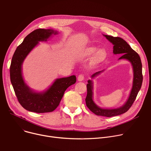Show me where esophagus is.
Segmentation results:
<instances>
[{
	"label": "esophagus",
	"instance_id": "34e87169",
	"mask_svg": "<svg viewBox=\"0 0 151 151\" xmlns=\"http://www.w3.org/2000/svg\"><path fill=\"white\" fill-rule=\"evenodd\" d=\"M84 79V75H83V74L79 75L78 76V80L79 81H83Z\"/></svg>",
	"mask_w": 151,
	"mask_h": 151
}]
</instances>
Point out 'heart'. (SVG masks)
Instances as JSON below:
<instances>
[{"mask_svg":"<svg viewBox=\"0 0 151 151\" xmlns=\"http://www.w3.org/2000/svg\"><path fill=\"white\" fill-rule=\"evenodd\" d=\"M97 50H98V48L96 47H94V46L88 47L86 49V50L84 51L83 56L86 58H88V57L92 56L94 55ZM106 56H107V53H106V50L103 48L99 49L98 50L96 53L94 55L93 61L95 64L101 63V62L103 61L105 59V58H106Z\"/></svg>","mask_w":151,"mask_h":151,"instance_id":"b5f03b06","label":"heart"}]
</instances>
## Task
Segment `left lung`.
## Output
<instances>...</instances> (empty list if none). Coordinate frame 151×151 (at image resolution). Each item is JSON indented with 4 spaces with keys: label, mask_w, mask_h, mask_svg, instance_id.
Returning <instances> with one entry per match:
<instances>
[{
    "label": "left lung",
    "mask_w": 151,
    "mask_h": 151,
    "mask_svg": "<svg viewBox=\"0 0 151 151\" xmlns=\"http://www.w3.org/2000/svg\"><path fill=\"white\" fill-rule=\"evenodd\" d=\"M109 41L114 45L113 53L116 54H123L119 59H125L132 64L134 71L133 86L130 92L129 97L126 103L122 107L117 109H103L98 107L93 101V83L91 80H88L87 84V94L86 98V106L93 114L99 116H103L106 117H111L119 115L126 112L133 104L136 99L139 90L141 88L143 82L142 75V64L141 59L138 54L130 47V46L119 37H114L109 35H104ZM99 71L94 73L92 78L99 75L103 72Z\"/></svg>",
    "instance_id": "left-lung-1"
}]
</instances>
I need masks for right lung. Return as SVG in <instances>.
Returning a JSON list of instances; mask_svg holds the SVG:
<instances>
[{"instance_id":"add662e5","label":"right lung","mask_w":151,"mask_h":151,"mask_svg":"<svg viewBox=\"0 0 151 151\" xmlns=\"http://www.w3.org/2000/svg\"><path fill=\"white\" fill-rule=\"evenodd\" d=\"M58 33L51 29H36L25 37L13 56L9 68L10 80L19 103L28 111L36 113L53 112L61 102L65 90L76 81L75 75L59 78L46 91L36 93L24 81L22 65L27 56L39 41H46L52 35Z\"/></svg>"}]
</instances>
